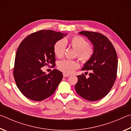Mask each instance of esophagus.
<instances>
[{
    "mask_svg": "<svg viewBox=\"0 0 131 131\" xmlns=\"http://www.w3.org/2000/svg\"><path fill=\"white\" fill-rule=\"evenodd\" d=\"M63 76L64 77H69V74H66V73H63Z\"/></svg>",
    "mask_w": 131,
    "mask_h": 131,
    "instance_id": "obj_1",
    "label": "esophagus"
}]
</instances>
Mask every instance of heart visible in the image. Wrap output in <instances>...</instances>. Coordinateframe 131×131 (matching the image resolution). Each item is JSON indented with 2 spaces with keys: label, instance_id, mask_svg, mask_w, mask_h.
<instances>
[{
  "label": "heart",
  "instance_id": "heart-1",
  "mask_svg": "<svg viewBox=\"0 0 131 131\" xmlns=\"http://www.w3.org/2000/svg\"><path fill=\"white\" fill-rule=\"evenodd\" d=\"M69 43L77 50V57L82 63H87L94 55V46L88 44L87 41L81 36L74 35L69 39L59 40L54 46V52L59 58H62L65 51L66 45ZM58 68L64 73L70 74L79 68V63L75 61L64 59L58 63Z\"/></svg>",
  "mask_w": 131,
  "mask_h": 131
}]
</instances>
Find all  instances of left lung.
<instances>
[{
    "label": "left lung",
    "mask_w": 131,
    "mask_h": 131,
    "mask_svg": "<svg viewBox=\"0 0 131 131\" xmlns=\"http://www.w3.org/2000/svg\"><path fill=\"white\" fill-rule=\"evenodd\" d=\"M94 46L92 58L82 70H91L87 78L84 74L77 76L75 85L77 94L89 101L100 100L112 89L116 80L118 60L116 50L107 37L98 32L81 31Z\"/></svg>",
    "instance_id": "left-lung-1"
}]
</instances>
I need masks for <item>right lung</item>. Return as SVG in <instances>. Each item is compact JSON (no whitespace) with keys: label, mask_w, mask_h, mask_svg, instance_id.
I'll return each mask as SVG.
<instances>
[{"label":"right lung","mask_w":131,"mask_h":131,"mask_svg":"<svg viewBox=\"0 0 131 131\" xmlns=\"http://www.w3.org/2000/svg\"><path fill=\"white\" fill-rule=\"evenodd\" d=\"M52 30H41L26 37L16 52L13 76L17 87L30 100L41 101L55 92L63 78L57 69L46 74L41 68L55 64L54 46L66 34Z\"/></svg>","instance_id":"add662e5"}]
</instances>
